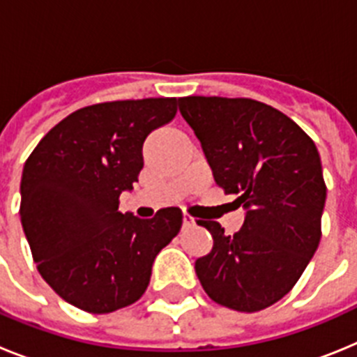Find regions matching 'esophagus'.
Instances as JSON below:
<instances>
[{
    "mask_svg": "<svg viewBox=\"0 0 357 357\" xmlns=\"http://www.w3.org/2000/svg\"><path fill=\"white\" fill-rule=\"evenodd\" d=\"M182 225H184V227L195 225V220L191 216H188V214H184V216H182Z\"/></svg>",
    "mask_w": 357,
    "mask_h": 357,
    "instance_id": "1",
    "label": "esophagus"
}]
</instances>
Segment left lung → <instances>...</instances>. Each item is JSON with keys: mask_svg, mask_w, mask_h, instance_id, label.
I'll return each instance as SVG.
<instances>
[{"mask_svg": "<svg viewBox=\"0 0 357 357\" xmlns=\"http://www.w3.org/2000/svg\"><path fill=\"white\" fill-rule=\"evenodd\" d=\"M178 110L214 182L245 209L234 236L218 222H198L214 243L195 272L218 304L261 311L295 286L318 248L327 198L320 153L293 119L250 98L185 96Z\"/></svg>", "mask_w": 357, "mask_h": 357, "instance_id": "left-lung-1", "label": "left lung"}]
</instances>
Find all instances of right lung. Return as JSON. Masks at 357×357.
<instances>
[{"label": "right lung", "mask_w": 357, "mask_h": 357, "mask_svg": "<svg viewBox=\"0 0 357 357\" xmlns=\"http://www.w3.org/2000/svg\"><path fill=\"white\" fill-rule=\"evenodd\" d=\"M176 98L84 107L24 162L21 223L43 279L66 302L103 314L139 301L151 264L181 230L178 207L141 220L119 211L143 168V143L172 121Z\"/></svg>", "instance_id": "add662e5"}]
</instances>
